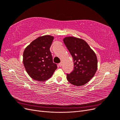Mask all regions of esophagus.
<instances>
[{
  "instance_id": "esophagus-1",
  "label": "esophagus",
  "mask_w": 120,
  "mask_h": 120,
  "mask_svg": "<svg viewBox=\"0 0 120 120\" xmlns=\"http://www.w3.org/2000/svg\"><path fill=\"white\" fill-rule=\"evenodd\" d=\"M59 66L60 67H61V66H62V63H59Z\"/></svg>"
}]
</instances>
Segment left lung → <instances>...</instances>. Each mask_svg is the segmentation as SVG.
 <instances>
[{"label":"left lung","mask_w":120,"mask_h":120,"mask_svg":"<svg viewBox=\"0 0 120 120\" xmlns=\"http://www.w3.org/2000/svg\"><path fill=\"white\" fill-rule=\"evenodd\" d=\"M64 42L74 60V70L67 75L68 81L76 86L86 84L97 70L98 60L95 53L82 39L67 37L64 39Z\"/></svg>","instance_id":"left-lung-1"}]
</instances>
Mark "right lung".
Wrapping results in <instances>:
<instances>
[{"label":"right lung","instance_id":"obj_1","mask_svg":"<svg viewBox=\"0 0 120 120\" xmlns=\"http://www.w3.org/2000/svg\"><path fill=\"white\" fill-rule=\"evenodd\" d=\"M53 40L50 35L39 37L24 50L23 63L27 74L34 80L43 82L49 79L57 68L53 63L50 47Z\"/></svg>","mask_w":120,"mask_h":120}]
</instances>
